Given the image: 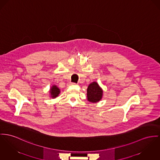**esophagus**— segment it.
<instances>
[{
	"label": "esophagus",
	"instance_id": "obj_1",
	"mask_svg": "<svg viewBox=\"0 0 160 160\" xmlns=\"http://www.w3.org/2000/svg\"><path fill=\"white\" fill-rule=\"evenodd\" d=\"M76 84H75V83H72V82H70V83H68V84H67V85L68 86H70V85H75Z\"/></svg>",
	"mask_w": 160,
	"mask_h": 160
}]
</instances>
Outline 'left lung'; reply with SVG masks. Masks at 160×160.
<instances>
[{
  "instance_id": "left-lung-1",
  "label": "left lung",
  "mask_w": 160,
  "mask_h": 160,
  "mask_svg": "<svg viewBox=\"0 0 160 160\" xmlns=\"http://www.w3.org/2000/svg\"><path fill=\"white\" fill-rule=\"evenodd\" d=\"M102 96L103 90L97 82H92L88 86L87 89L88 101L92 103H96L102 99Z\"/></svg>"
}]
</instances>
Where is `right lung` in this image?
Listing matches in <instances>:
<instances>
[{"mask_svg": "<svg viewBox=\"0 0 160 160\" xmlns=\"http://www.w3.org/2000/svg\"><path fill=\"white\" fill-rule=\"evenodd\" d=\"M50 95L52 99H54L56 97L59 96V93H61V90L58 87V86L56 85H52L49 90Z\"/></svg>", "mask_w": 160, "mask_h": 160, "instance_id": "right-lung-1", "label": "right lung"}]
</instances>
